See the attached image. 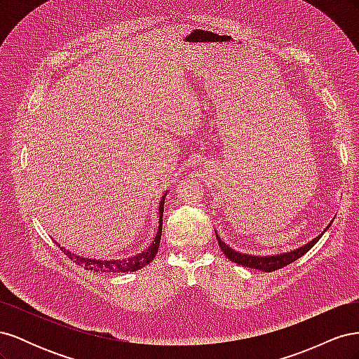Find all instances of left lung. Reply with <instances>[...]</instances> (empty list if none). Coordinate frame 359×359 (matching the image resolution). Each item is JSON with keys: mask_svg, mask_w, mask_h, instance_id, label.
Returning a JSON list of instances; mask_svg holds the SVG:
<instances>
[{"mask_svg": "<svg viewBox=\"0 0 359 359\" xmlns=\"http://www.w3.org/2000/svg\"><path fill=\"white\" fill-rule=\"evenodd\" d=\"M330 226L331 224H328V227L323 232H327L330 229ZM322 235L323 233H320L319 236L314 238L313 241L307 243L306 245H302V247H299L297 250H293V252H287V253H283V255H274V256H255V255H244V253H240V252H235L233 248H231L229 245L224 244L220 240V236L215 233L217 241H219V245L222 248V252L224 253V256L227 259L232 260V262H235L238 265H243V266H247V268H253V269H260V271H264V273H273V271H277L280 268L287 266L292 262H295L297 259H299L301 256L306 255L309 250L320 240Z\"/></svg>", "mask_w": 359, "mask_h": 359, "instance_id": "8db88e82", "label": "left lung"}]
</instances>
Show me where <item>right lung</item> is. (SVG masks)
Instances as JSON below:
<instances>
[{
	"label": "right lung",
	"instance_id": "add662e5",
	"mask_svg": "<svg viewBox=\"0 0 359 359\" xmlns=\"http://www.w3.org/2000/svg\"><path fill=\"white\" fill-rule=\"evenodd\" d=\"M166 196V194H165ZM165 196L160 201L158 206V232L154 238L153 244H151L145 252L135 255L128 259H115V260H95V259H86L82 256H76L70 253L69 250L64 247H60L61 252L64 255H67L74 264H78L83 266L85 269L94 271V273H128V271H137L140 268H144L149 262H153L157 252H158V245H160V238H161V227H163V206H165ZM60 245V244H58Z\"/></svg>",
	"mask_w": 359,
	"mask_h": 359
}]
</instances>
